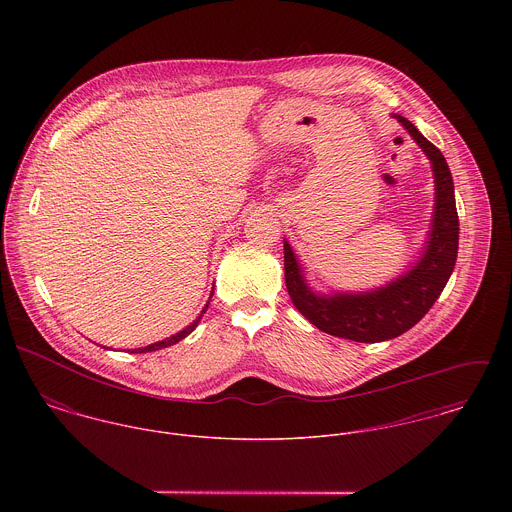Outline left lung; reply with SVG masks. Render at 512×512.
Instances as JSON below:
<instances>
[{"label": "left lung", "mask_w": 512, "mask_h": 512, "mask_svg": "<svg viewBox=\"0 0 512 512\" xmlns=\"http://www.w3.org/2000/svg\"><path fill=\"white\" fill-rule=\"evenodd\" d=\"M396 118L418 142V146L426 151L436 177L434 224L426 254L418 266L378 292L361 295L337 293L333 297H321L307 288L292 248L288 242H284L286 288L293 305L317 329L357 343L388 341L412 329L438 299L457 260L459 219L455 209L453 179L445 157L438 147L418 132L412 122L402 116Z\"/></svg>", "instance_id": "8db88e82"}]
</instances>
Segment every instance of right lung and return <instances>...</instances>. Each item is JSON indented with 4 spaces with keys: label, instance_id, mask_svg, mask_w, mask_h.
<instances>
[{
    "label": "right lung",
    "instance_id": "right-lung-1",
    "mask_svg": "<svg viewBox=\"0 0 512 512\" xmlns=\"http://www.w3.org/2000/svg\"><path fill=\"white\" fill-rule=\"evenodd\" d=\"M207 307L209 305H205V309L201 311V315L187 327V329H183L181 333H177V335H173V337H169V339H163V341H159V343H153V345H147V347H142V349H136V353H151V351H159V349H165V347H171V345H175V343H179L181 339H185L191 331H195V327L199 325V321H201V317H203V313L207 311ZM134 353V351H132Z\"/></svg>",
    "mask_w": 512,
    "mask_h": 512
}]
</instances>
